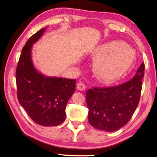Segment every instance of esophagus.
I'll use <instances>...</instances> for the list:
<instances>
[{"label":"esophagus","mask_w":157,"mask_h":157,"mask_svg":"<svg viewBox=\"0 0 157 157\" xmlns=\"http://www.w3.org/2000/svg\"><path fill=\"white\" fill-rule=\"evenodd\" d=\"M77 88H78V89L79 90V91H84V90L86 89V86H85V84L84 83H82V82H80L77 84Z\"/></svg>","instance_id":"esophagus-1"}]
</instances>
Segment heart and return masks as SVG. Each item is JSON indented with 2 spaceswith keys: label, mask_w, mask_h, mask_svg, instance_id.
<instances>
[{
  "label": "heart",
  "mask_w": 157,
  "mask_h": 157,
  "mask_svg": "<svg viewBox=\"0 0 157 157\" xmlns=\"http://www.w3.org/2000/svg\"><path fill=\"white\" fill-rule=\"evenodd\" d=\"M93 57L94 73L101 81L109 82L123 76L136 60V52L123 41H110L97 47Z\"/></svg>",
  "instance_id": "obj_1"
}]
</instances>
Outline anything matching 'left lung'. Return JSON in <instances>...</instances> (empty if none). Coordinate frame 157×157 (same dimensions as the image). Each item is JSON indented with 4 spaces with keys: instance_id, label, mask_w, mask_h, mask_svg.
<instances>
[{
    "instance_id": "1",
    "label": "left lung",
    "mask_w": 157,
    "mask_h": 157,
    "mask_svg": "<svg viewBox=\"0 0 157 157\" xmlns=\"http://www.w3.org/2000/svg\"><path fill=\"white\" fill-rule=\"evenodd\" d=\"M145 63L129 81L118 86L90 89L86 92L88 120L94 128L114 132L128 123L139 105Z\"/></svg>"
}]
</instances>
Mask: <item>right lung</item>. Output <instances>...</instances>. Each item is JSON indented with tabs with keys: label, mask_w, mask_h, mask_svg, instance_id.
<instances>
[{
	"label": "right lung",
	"mask_w": 157,
	"mask_h": 157,
	"mask_svg": "<svg viewBox=\"0 0 157 157\" xmlns=\"http://www.w3.org/2000/svg\"><path fill=\"white\" fill-rule=\"evenodd\" d=\"M47 28L33 34L23 48L16 72L18 102L32 120L42 126H57L64 121L66 107L75 91V79L48 77L34 67L33 44Z\"/></svg>",
	"instance_id": "right-lung-1"
}]
</instances>
